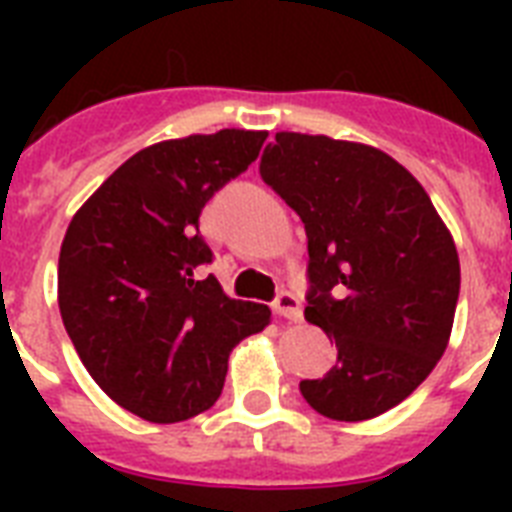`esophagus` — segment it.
I'll return each instance as SVG.
<instances>
[{
    "mask_svg": "<svg viewBox=\"0 0 512 512\" xmlns=\"http://www.w3.org/2000/svg\"><path fill=\"white\" fill-rule=\"evenodd\" d=\"M273 311L279 313L281 319H289V321L303 319V305H300V297L287 292V289L276 295V300H273Z\"/></svg>",
    "mask_w": 512,
    "mask_h": 512,
    "instance_id": "esophagus-1",
    "label": "esophagus"
}]
</instances>
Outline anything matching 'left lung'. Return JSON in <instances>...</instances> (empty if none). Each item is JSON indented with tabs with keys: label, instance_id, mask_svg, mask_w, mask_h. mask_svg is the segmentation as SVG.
<instances>
[{
	"label": "left lung",
	"instance_id": "1",
	"mask_svg": "<svg viewBox=\"0 0 512 512\" xmlns=\"http://www.w3.org/2000/svg\"><path fill=\"white\" fill-rule=\"evenodd\" d=\"M260 175L305 223V319L337 345L300 393L329 420H372L444 356L460 297L452 233L412 172L364 143L276 132Z\"/></svg>",
	"mask_w": 512,
	"mask_h": 512
}]
</instances>
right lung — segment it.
Segmentation results:
<instances>
[{
  "instance_id": "obj_1",
  "label": "right lung",
  "mask_w": 512,
  "mask_h": 512,
  "mask_svg": "<svg viewBox=\"0 0 512 512\" xmlns=\"http://www.w3.org/2000/svg\"><path fill=\"white\" fill-rule=\"evenodd\" d=\"M268 132L220 130L130 156L84 201L58 260L63 327L92 380L148 422L196 417L220 398L228 356L271 324L204 265L199 215L255 162Z\"/></svg>"
}]
</instances>
